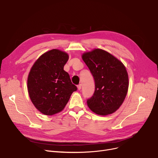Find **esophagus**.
<instances>
[{
  "instance_id": "34e87169",
  "label": "esophagus",
  "mask_w": 158,
  "mask_h": 158,
  "mask_svg": "<svg viewBox=\"0 0 158 158\" xmlns=\"http://www.w3.org/2000/svg\"><path fill=\"white\" fill-rule=\"evenodd\" d=\"M77 88H78L79 90H80V89H81V84H79V85H77Z\"/></svg>"
}]
</instances>
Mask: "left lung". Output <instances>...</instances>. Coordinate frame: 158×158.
Returning <instances> with one entry per match:
<instances>
[{"label":"left lung","instance_id":"1","mask_svg":"<svg viewBox=\"0 0 158 158\" xmlns=\"http://www.w3.org/2000/svg\"><path fill=\"white\" fill-rule=\"evenodd\" d=\"M82 60L95 81V92L87 99L95 113L107 115L117 111L123 103L129 87L126 67L115 57L102 49L82 54Z\"/></svg>","mask_w":158,"mask_h":158}]
</instances>
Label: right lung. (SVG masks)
I'll list each match as a JSON object with an SVG mask.
<instances>
[{
  "label": "right lung",
  "mask_w": 158,
  "mask_h": 158,
  "mask_svg": "<svg viewBox=\"0 0 158 158\" xmlns=\"http://www.w3.org/2000/svg\"><path fill=\"white\" fill-rule=\"evenodd\" d=\"M69 55L52 49L41 55L32 66L27 79L31 100L36 108L46 115L61 111L77 88L63 70Z\"/></svg>",
  "instance_id": "right-lung-1"
}]
</instances>
